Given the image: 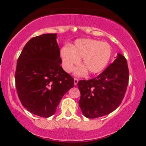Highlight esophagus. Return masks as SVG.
Segmentation results:
<instances>
[{
    "mask_svg": "<svg viewBox=\"0 0 146 146\" xmlns=\"http://www.w3.org/2000/svg\"><path fill=\"white\" fill-rule=\"evenodd\" d=\"M78 82V78H74V84H75V85L77 84Z\"/></svg>",
    "mask_w": 146,
    "mask_h": 146,
    "instance_id": "1",
    "label": "esophagus"
}]
</instances>
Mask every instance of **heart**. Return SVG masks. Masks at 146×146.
Masks as SVG:
<instances>
[{"label": "heart", "instance_id": "1", "mask_svg": "<svg viewBox=\"0 0 146 146\" xmlns=\"http://www.w3.org/2000/svg\"><path fill=\"white\" fill-rule=\"evenodd\" d=\"M111 48L107 42L94 39L76 40L70 48L64 46L60 51L64 70L71 72L82 59L84 66L75 70L77 75H82L86 70L91 74H97L104 70L111 56Z\"/></svg>", "mask_w": 146, "mask_h": 146}]
</instances>
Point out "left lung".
Instances as JSON below:
<instances>
[{"mask_svg": "<svg viewBox=\"0 0 146 146\" xmlns=\"http://www.w3.org/2000/svg\"><path fill=\"white\" fill-rule=\"evenodd\" d=\"M129 82L127 60L122 54L103 72L90 80H79L78 104L82 114L95 118L110 114L122 102Z\"/></svg>", "mask_w": 146, "mask_h": 146, "instance_id": "1", "label": "left lung"}]
</instances>
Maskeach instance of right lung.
<instances>
[{
    "label": "right lung",
    "instance_id": "add662e5",
    "mask_svg": "<svg viewBox=\"0 0 146 146\" xmlns=\"http://www.w3.org/2000/svg\"><path fill=\"white\" fill-rule=\"evenodd\" d=\"M56 33L30 39L17 60L15 86L22 104L34 115H54L64 94L74 86V79L60 64Z\"/></svg>",
    "mask_w": 146,
    "mask_h": 146
}]
</instances>
